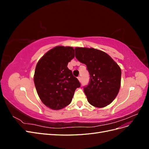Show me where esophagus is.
<instances>
[{"mask_svg": "<svg viewBox=\"0 0 149 149\" xmlns=\"http://www.w3.org/2000/svg\"><path fill=\"white\" fill-rule=\"evenodd\" d=\"M78 80L79 81V82H80V83L81 82V78L80 76H78Z\"/></svg>", "mask_w": 149, "mask_h": 149, "instance_id": "esophagus-1", "label": "esophagus"}]
</instances>
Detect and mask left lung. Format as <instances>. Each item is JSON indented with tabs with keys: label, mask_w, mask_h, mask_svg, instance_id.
<instances>
[{
	"label": "left lung",
	"mask_w": 149,
	"mask_h": 149,
	"mask_svg": "<svg viewBox=\"0 0 149 149\" xmlns=\"http://www.w3.org/2000/svg\"><path fill=\"white\" fill-rule=\"evenodd\" d=\"M75 57L85 64L89 74L84 92L90 104L103 107L111 104L119 93L121 70L105 52L93 48H75Z\"/></svg>",
	"instance_id": "8db88e82"
}]
</instances>
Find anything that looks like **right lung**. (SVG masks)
<instances>
[{
    "instance_id": "1",
    "label": "right lung",
    "mask_w": 149,
    "mask_h": 149,
    "mask_svg": "<svg viewBox=\"0 0 149 149\" xmlns=\"http://www.w3.org/2000/svg\"><path fill=\"white\" fill-rule=\"evenodd\" d=\"M74 57V49L58 46L46 53L37 63L34 83L40 100L54 110L71 103L76 88L81 86L68 64Z\"/></svg>"
}]
</instances>
